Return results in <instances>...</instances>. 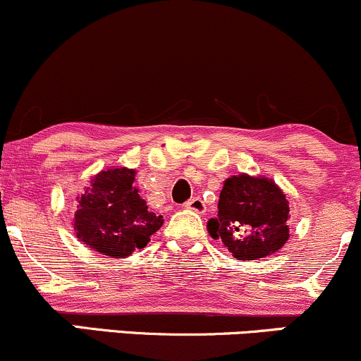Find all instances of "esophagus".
I'll return each mask as SVG.
<instances>
[{
  "instance_id": "esophagus-1",
  "label": "esophagus",
  "mask_w": 361,
  "mask_h": 361,
  "mask_svg": "<svg viewBox=\"0 0 361 361\" xmlns=\"http://www.w3.org/2000/svg\"><path fill=\"white\" fill-rule=\"evenodd\" d=\"M186 209L193 210V212H198V214H204L207 210V205L200 197H195V198H192V200L186 202Z\"/></svg>"
}]
</instances>
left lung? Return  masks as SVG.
Listing matches in <instances>:
<instances>
[{"instance_id": "obj_1", "label": "left lung", "mask_w": 361, "mask_h": 361, "mask_svg": "<svg viewBox=\"0 0 361 361\" xmlns=\"http://www.w3.org/2000/svg\"><path fill=\"white\" fill-rule=\"evenodd\" d=\"M217 209L207 229L234 258H264L288 241V200L273 180L244 173L227 178Z\"/></svg>"}]
</instances>
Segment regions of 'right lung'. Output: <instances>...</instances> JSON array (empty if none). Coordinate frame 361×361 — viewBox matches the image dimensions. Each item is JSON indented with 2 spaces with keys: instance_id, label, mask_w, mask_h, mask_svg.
Here are the masks:
<instances>
[{
  "instance_id": "add662e5",
  "label": "right lung",
  "mask_w": 361,
  "mask_h": 361,
  "mask_svg": "<svg viewBox=\"0 0 361 361\" xmlns=\"http://www.w3.org/2000/svg\"><path fill=\"white\" fill-rule=\"evenodd\" d=\"M134 181L135 169L128 168H110L91 178L73 224L82 244L114 258L147 246L164 221L149 212Z\"/></svg>"
}]
</instances>
